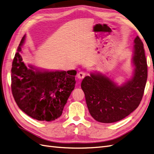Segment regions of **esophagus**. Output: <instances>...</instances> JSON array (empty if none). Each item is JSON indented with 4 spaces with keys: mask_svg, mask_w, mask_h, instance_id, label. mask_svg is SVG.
I'll list each match as a JSON object with an SVG mask.
<instances>
[{
    "mask_svg": "<svg viewBox=\"0 0 154 154\" xmlns=\"http://www.w3.org/2000/svg\"><path fill=\"white\" fill-rule=\"evenodd\" d=\"M85 74L86 73L85 72L83 71H81L80 72H78V75H77V77L79 78V79H83V78H84L85 76Z\"/></svg>",
    "mask_w": 154,
    "mask_h": 154,
    "instance_id": "34e87169",
    "label": "esophagus"
}]
</instances>
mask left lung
I'll list each match as a JSON object with an SVG mask.
<instances>
[{
  "instance_id": "1",
  "label": "left lung",
  "mask_w": 154,
  "mask_h": 154,
  "mask_svg": "<svg viewBox=\"0 0 154 154\" xmlns=\"http://www.w3.org/2000/svg\"><path fill=\"white\" fill-rule=\"evenodd\" d=\"M132 78L121 86L101 73H91L83 79L88 111L97 122L111 123L127 117L136 110L142 100L147 80V63L143 44L138 36L134 40Z\"/></svg>"
}]
</instances>
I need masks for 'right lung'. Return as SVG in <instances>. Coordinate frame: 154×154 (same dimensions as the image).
<instances>
[{
    "label": "right lung",
    "mask_w": 154,
    "mask_h": 154,
    "mask_svg": "<svg viewBox=\"0 0 154 154\" xmlns=\"http://www.w3.org/2000/svg\"><path fill=\"white\" fill-rule=\"evenodd\" d=\"M22 37L12 63L11 91L20 109L32 118L52 122L61 116L75 87V70L48 71L29 65L21 56Z\"/></svg>",
    "instance_id": "right-lung-1"
}]
</instances>
